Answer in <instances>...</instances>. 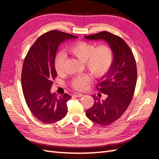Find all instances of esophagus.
<instances>
[{
  "instance_id": "obj_1",
  "label": "esophagus",
  "mask_w": 159,
  "mask_h": 159,
  "mask_svg": "<svg viewBox=\"0 0 159 159\" xmlns=\"http://www.w3.org/2000/svg\"><path fill=\"white\" fill-rule=\"evenodd\" d=\"M74 96H76V97H82V96H83V94L76 92V93H74Z\"/></svg>"
}]
</instances>
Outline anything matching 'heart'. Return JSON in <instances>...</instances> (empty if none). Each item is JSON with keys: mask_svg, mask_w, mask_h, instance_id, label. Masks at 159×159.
<instances>
[{"mask_svg": "<svg viewBox=\"0 0 159 159\" xmlns=\"http://www.w3.org/2000/svg\"><path fill=\"white\" fill-rule=\"evenodd\" d=\"M71 55L85 63L87 70L94 76L100 78L107 73L113 62V54L111 48L107 45H100L96 47L93 43L79 42L67 48ZM66 57L61 53L57 56L55 62L56 70L58 73L63 71ZM91 78L85 75L77 76L72 80V86L77 90L86 89Z\"/></svg>", "mask_w": 159, "mask_h": 159, "instance_id": "b5f03b06", "label": "heart"}]
</instances>
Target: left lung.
<instances>
[{"instance_id": "8db88e82", "label": "left lung", "mask_w": 159, "mask_h": 159, "mask_svg": "<svg viewBox=\"0 0 159 159\" xmlns=\"http://www.w3.org/2000/svg\"><path fill=\"white\" fill-rule=\"evenodd\" d=\"M89 40H104L113 54L109 70L100 79L96 88L107 95V98L92 96L94 104L86 110L90 120L101 126H108L122 116L129 106L135 89L137 72L135 59L127 43L120 37L107 31L84 37Z\"/></svg>"}]
</instances>
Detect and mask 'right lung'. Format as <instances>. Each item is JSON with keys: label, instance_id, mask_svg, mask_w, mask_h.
Returning a JSON list of instances; mask_svg holds the SVG:
<instances>
[{"label": "right lung", "instance_id": "right-lung-1", "mask_svg": "<svg viewBox=\"0 0 159 159\" xmlns=\"http://www.w3.org/2000/svg\"><path fill=\"white\" fill-rule=\"evenodd\" d=\"M77 38L59 31L46 33L39 37L25 57L21 78L23 94L33 116L43 123H55L66 116L71 96L65 93L57 97L50 89L57 76L55 61L59 46Z\"/></svg>", "mask_w": 159, "mask_h": 159}]
</instances>
